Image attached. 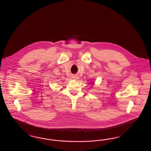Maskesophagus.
I'll list each match as a JSON object with an SVG mask.
<instances>
[{
    "label": "esophagus",
    "instance_id": "esophagus-1",
    "mask_svg": "<svg viewBox=\"0 0 151 151\" xmlns=\"http://www.w3.org/2000/svg\"><path fill=\"white\" fill-rule=\"evenodd\" d=\"M72 78L75 79V80H79V76H78V75H73L72 76Z\"/></svg>",
    "mask_w": 151,
    "mask_h": 151
}]
</instances>
